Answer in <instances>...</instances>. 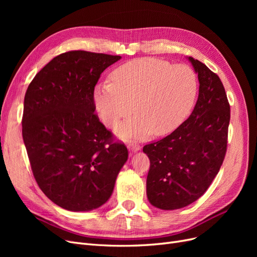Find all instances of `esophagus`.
I'll use <instances>...</instances> for the list:
<instances>
[{"mask_svg": "<svg viewBox=\"0 0 257 257\" xmlns=\"http://www.w3.org/2000/svg\"><path fill=\"white\" fill-rule=\"evenodd\" d=\"M127 148H128V150L132 151V152H137V151L141 150V146H139L138 144H134V143L128 144Z\"/></svg>", "mask_w": 257, "mask_h": 257, "instance_id": "34e87169", "label": "esophagus"}]
</instances>
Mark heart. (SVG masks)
I'll return each instance as SVG.
<instances>
[{
  "label": "heart",
  "instance_id": "heart-1",
  "mask_svg": "<svg viewBox=\"0 0 257 257\" xmlns=\"http://www.w3.org/2000/svg\"><path fill=\"white\" fill-rule=\"evenodd\" d=\"M110 78L112 83L96 85L93 100L108 127L131 114L135 104L138 113L116 128V135L124 141H139L152 132L158 136L172 133L189 114L198 90L193 68L154 58L126 62Z\"/></svg>",
  "mask_w": 257,
  "mask_h": 257
}]
</instances>
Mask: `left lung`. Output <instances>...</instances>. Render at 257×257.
<instances>
[{
  "instance_id": "8db88e82",
  "label": "left lung",
  "mask_w": 257,
  "mask_h": 257,
  "mask_svg": "<svg viewBox=\"0 0 257 257\" xmlns=\"http://www.w3.org/2000/svg\"><path fill=\"white\" fill-rule=\"evenodd\" d=\"M197 74L194 110L172 134L146 145L150 160L147 197L162 210H176L197 200L219 173L227 147L230 108L219 76L200 61L186 58Z\"/></svg>"
}]
</instances>
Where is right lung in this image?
<instances>
[{
	"mask_svg": "<svg viewBox=\"0 0 257 257\" xmlns=\"http://www.w3.org/2000/svg\"><path fill=\"white\" fill-rule=\"evenodd\" d=\"M120 56L69 51L36 74L25 96L22 137L35 180L52 203L91 211L110 198L128 158L94 114V87Z\"/></svg>",
	"mask_w": 257,
	"mask_h": 257,
	"instance_id": "right-lung-1",
	"label": "right lung"
}]
</instances>
